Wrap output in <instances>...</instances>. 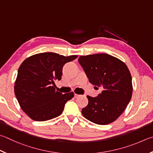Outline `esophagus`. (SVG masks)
<instances>
[{
	"mask_svg": "<svg viewBox=\"0 0 153 153\" xmlns=\"http://www.w3.org/2000/svg\"><path fill=\"white\" fill-rule=\"evenodd\" d=\"M80 96V95H79V94H74V97L76 98H78V97H79Z\"/></svg>",
	"mask_w": 153,
	"mask_h": 153,
	"instance_id": "obj_1",
	"label": "esophagus"
}]
</instances>
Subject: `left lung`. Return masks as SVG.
Masks as SVG:
<instances>
[{"label": "left lung", "instance_id": "obj_1", "mask_svg": "<svg viewBox=\"0 0 153 153\" xmlns=\"http://www.w3.org/2000/svg\"><path fill=\"white\" fill-rule=\"evenodd\" d=\"M78 62L90 82L103 90L95 98L87 96L88 104L82 110L83 116L97 124L112 123L123 114L132 98L128 68L121 60L105 53L83 55Z\"/></svg>", "mask_w": 153, "mask_h": 153}]
</instances>
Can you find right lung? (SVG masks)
I'll list each match as a JSON object with an SVG mask.
<instances>
[{
  "label": "right lung",
  "mask_w": 153,
  "mask_h": 153,
  "mask_svg": "<svg viewBox=\"0 0 153 153\" xmlns=\"http://www.w3.org/2000/svg\"><path fill=\"white\" fill-rule=\"evenodd\" d=\"M77 57L45 52L33 55L21 63L14 89L19 105L30 118L46 121L62 113L74 94L57 91L54 81L62 79L63 65Z\"/></svg>",
  "instance_id": "right-lung-1"
}]
</instances>
